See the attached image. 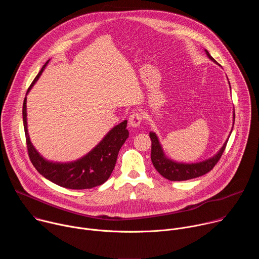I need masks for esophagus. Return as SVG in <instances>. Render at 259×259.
<instances>
[{
  "label": "esophagus",
  "mask_w": 259,
  "mask_h": 259,
  "mask_svg": "<svg viewBox=\"0 0 259 259\" xmlns=\"http://www.w3.org/2000/svg\"><path fill=\"white\" fill-rule=\"evenodd\" d=\"M141 120H142V116L139 113L131 114V116L129 117V125L133 128H136L140 125Z\"/></svg>",
  "instance_id": "esophagus-1"
}]
</instances>
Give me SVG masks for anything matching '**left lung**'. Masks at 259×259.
I'll use <instances>...</instances> for the list:
<instances>
[{
	"label": "left lung",
	"instance_id": "left-lung-1",
	"mask_svg": "<svg viewBox=\"0 0 259 259\" xmlns=\"http://www.w3.org/2000/svg\"><path fill=\"white\" fill-rule=\"evenodd\" d=\"M205 53L210 60L217 63L207 50H205ZM229 85H230V81H229ZM230 88H231V85H230ZM234 124H235V112L233 113V127L230 132V135L233 131ZM230 135L228 139L225 141V143L223 144V146L220 147V150L211 158H208L206 160H203L201 162H196V163H182V162H176L166 156L158 135L155 132L151 131L150 137L152 139V154H151L152 163L155 166L156 170L163 177L171 181L189 180L192 178L202 176L208 173L209 171H211L213 167L216 165V163L219 161L221 155H223L225 152Z\"/></svg>",
	"mask_w": 259,
	"mask_h": 259
}]
</instances>
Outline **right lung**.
<instances>
[{
    "mask_svg": "<svg viewBox=\"0 0 259 259\" xmlns=\"http://www.w3.org/2000/svg\"><path fill=\"white\" fill-rule=\"evenodd\" d=\"M49 61L50 59L34 78L26 95L39 80ZM22 117L28 156L32 165L40 174L51 182L70 190L92 189L104 183L115 168L120 149L129 137V132L126 129L127 120H124L110 129L93 149L82 158L71 162H53L45 159L35 150L30 141L27 129L26 96L23 101Z\"/></svg>",
    "mask_w": 259,
    "mask_h": 259,
    "instance_id": "add662e5",
    "label": "right lung"
}]
</instances>
